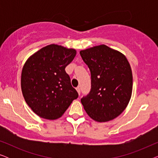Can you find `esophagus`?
<instances>
[{"mask_svg":"<svg viewBox=\"0 0 158 158\" xmlns=\"http://www.w3.org/2000/svg\"><path fill=\"white\" fill-rule=\"evenodd\" d=\"M76 90H77V93H78V94H79V95L81 94V89H80V87H77V88H76Z\"/></svg>","mask_w":158,"mask_h":158,"instance_id":"obj_1","label":"esophagus"}]
</instances>
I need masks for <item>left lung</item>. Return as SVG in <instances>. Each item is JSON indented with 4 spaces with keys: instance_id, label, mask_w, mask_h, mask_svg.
<instances>
[{
    "instance_id": "1",
    "label": "left lung",
    "mask_w": 158,
    "mask_h": 158,
    "mask_svg": "<svg viewBox=\"0 0 158 158\" xmlns=\"http://www.w3.org/2000/svg\"><path fill=\"white\" fill-rule=\"evenodd\" d=\"M90 69L91 89L81 98L84 109L98 122L113 120L124 111L132 93V72L124 55L105 44L80 52Z\"/></svg>"
}]
</instances>
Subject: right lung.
<instances>
[{
	"label": "right lung",
	"mask_w": 158,
	"mask_h": 158,
	"mask_svg": "<svg viewBox=\"0 0 158 158\" xmlns=\"http://www.w3.org/2000/svg\"><path fill=\"white\" fill-rule=\"evenodd\" d=\"M76 55L75 49L49 44L30 56L23 67L21 86L28 106L40 117H61L78 97L65 68Z\"/></svg>",
	"instance_id": "add662e5"
}]
</instances>
